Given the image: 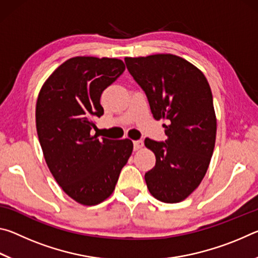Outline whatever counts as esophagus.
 Returning <instances> with one entry per match:
<instances>
[{"instance_id": "1", "label": "esophagus", "mask_w": 258, "mask_h": 258, "mask_svg": "<svg viewBox=\"0 0 258 258\" xmlns=\"http://www.w3.org/2000/svg\"><path fill=\"white\" fill-rule=\"evenodd\" d=\"M133 147H134V151L140 150L143 147V141H142V140H138V141H134Z\"/></svg>"}]
</instances>
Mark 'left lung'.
<instances>
[{
    "label": "left lung",
    "instance_id": "1",
    "mask_svg": "<svg viewBox=\"0 0 258 258\" xmlns=\"http://www.w3.org/2000/svg\"><path fill=\"white\" fill-rule=\"evenodd\" d=\"M135 82L145 91L156 120L165 119V142L146 139L156 156L146 173L150 194L163 203H180L197 189L215 147L216 116L204 74L174 54L125 58Z\"/></svg>",
    "mask_w": 258,
    "mask_h": 258
}]
</instances>
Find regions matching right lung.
Listing matches in <instances>:
<instances>
[{
  "label": "right lung",
  "mask_w": 258,
  "mask_h": 258,
  "mask_svg": "<svg viewBox=\"0 0 258 258\" xmlns=\"http://www.w3.org/2000/svg\"><path fill=\"white\" fill-rule=\"evenodd\" d=\"M124 71L119 59L75 56L60 64L38 93L36 130L47 167L69 197L85 206L112 194L132 155L128 139L91 135L94 119L103 115L102 92Z\"/></svg>",
  "instance_id": "obj_1"
}]
</instances>
